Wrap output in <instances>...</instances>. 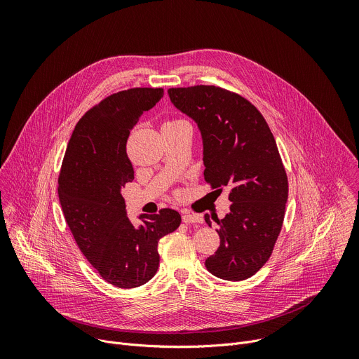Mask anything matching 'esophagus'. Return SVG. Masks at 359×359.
<instances>
[{"instance_id": "1", "label": "esophagus", "mask_w": 359, "mask_h": 359, "mask_svg": "<svg viewBox=\"0 0 359 359\" xmlns=\"http://www.w3.org/2000/svg\"><path fill=\"white\" fill-rule=\"evenodd\" d=\"M183 223L186 224H194V223H203V217L198 215H190V213H184L182 216Z\"/></svg>"}]
</instances>
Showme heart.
<instances>
[{
    "mask_svg": "<svg viewBox=\"0 0 359 359\" xmlns=\"http://www.w3.org/2000/svg\"><path fill=\"white\" fill-rule=\"evenodd\" d=\"M180 123H187V122H186V121H183V119H173V121L166 122L165 125H180Z\"/></svg>",
    "mask_w": 359,
    "mask_h": 359,
    "instance_id": "obj_1",
    "label": "heart"
}]
</instances>
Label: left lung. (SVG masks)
I'll return each mask as SVG.
<instances>
[{
  "mask_svg": "<svg viewBox=\"0 0 359 359\" xmlns=\"http://www.w3.org/2000/svg\"><path fill=\"white\" fill-rule=\"evenodd\" d=\"M172 104L191 118L203 140L204 179L230 187V213L212 217L220 247L206 269L227 281L257 273L270 259L281 231L288 180L276 139L259 109L219 86L170 88ZM209 215L204 220L212 227Z\"/></svg>",
  "mask_w": 359,
  "mask_h": 359,
  "instance_id": "8db88e82",
  "label": "left lung"
}]
</instances>
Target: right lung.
Returning <instances> with one entry per match:
<instances>
[{"mask_svg": "<svg viewBox=\"0 0 359 359\" xmlns=\"http://www.w3.org/2000/svg\"><path fill=\"white\" fill-rule=\"evenodd\" d=\"M163 97L162 88H133L114 93L89 109L69 139L58 196L71 233L92 267L109 284L135 288L159 267V240L182 222L172 209L129 220L122 189L133 180L126 155L130 129Z\"/></svg>", "mask_w": 359, "mask_h": 359, "instance_id": "obj_1", "label": "right lung"}]
</instances>
